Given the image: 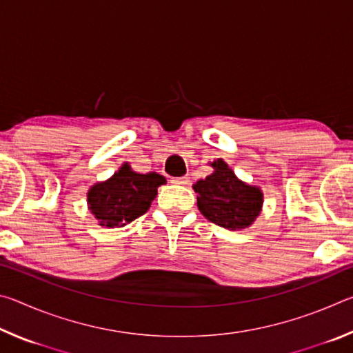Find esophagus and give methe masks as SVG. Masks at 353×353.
Wrapping results in <instances>:
<instances>
[{"instance_id":"34e87169","label":"esophagus","mask_w":353,"mask_h":353,"mask_svg":"<svg viewBox=\"0 0 353 353\" xmlns=\"http://www.w3.org/2000/svg\"><path fill=\"white\" fill-rule=\"evenodd\" d=\"M171 182H172V183H176V185H188L190 179H188L187 176H182V177H172V179H171Z\"/></svg>"}]
</instances>
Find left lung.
<instances>
[{"label": "left lung", "mask_w": 353, "mask_h": 353, "mask_svg": "<svg viewBox=\"0 0 353 353\" xmlns=\"http://www.w3.org/2000/svg\"><path fill=\"white\" fill-rule=\"evenodd\" d=\"M212 166L214 172L196 182L198 207L204 216L216 225L229 230L249 227L259 216L263 204V194L256 187L238 181L223 160Z\"/></svg>", "instance_id": "8db88e82"}]
</instances>
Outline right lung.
Segmentation results:
<instances>
[{
  "label": "right lung",
  "mask_w": 353,
  "mask_h": 353,
  "mask_svg": "<svg viewBox=\"0 0 353 353\" xmlns=\"http://www.w3.org/2000/svg\"><path fill=\"white\" fill-rule=\"evenodd\" d=\"M166 181L157 172L139 174L123 165L109 181L93 185L88 191V205L101 225L123 227L148 212Z\"/></svg>",
  "instance_id": "add662e5"
}]
</instances>
